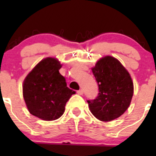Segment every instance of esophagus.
Listing matches in <instances>:
<instances>
[{"instance_id":"34e87169","label":"esophagus","mask_w":156,"mask_h":156,"mask_svg":"<svg viewBox=\"0 0 156 156\" xmlns=\"http://www.w3.org/2000/svg\"><path fill=\"white\" fill-rule=\"evenodd\" d=\"M77 94H78V95H82L83 94H84V90H79L77 91Z\"/></svg>"}]
</instances>
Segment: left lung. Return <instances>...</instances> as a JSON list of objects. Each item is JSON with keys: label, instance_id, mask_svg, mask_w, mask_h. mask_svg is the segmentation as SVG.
<instances>
[{"label": "left lung", "instance_id": "obj_1", "mask_svg": "<svg viewBox=\"0 0 156 156\" xmlns=\"http://www.w3.org/2000/svg\"><path fill=\"white\" fill-rule=\"evenodd\" d=\"M98 83L99 94L94 100H87L91 113L97 119L110 122L124 114L130 106L133 84L126 69L115 58H101L92 68Z\"/></svg>", "mask_w": 156, "mask_h": 156}]
</instances>
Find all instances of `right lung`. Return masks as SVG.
<instances>
[{
  "instance_id": "obj_1",
  "label": "right lung",
  "mask_w": 156,
  "mask_h": 156,
  "mask_svg": "<svg viewBox=\"0 0 156 156\" xmlns=\"http://www.w3.org/2000/svg\"><path fill=\"white\" fill-rule=\"evenodd\" d=\"M61 67L55 58H45L29 72L23 82L26 106L31 115L42 120L60 118L67 101L75 94L67 87L65 78L59 73Z\"/></svg>"
}]
</instances>
